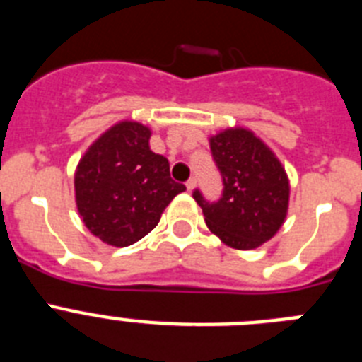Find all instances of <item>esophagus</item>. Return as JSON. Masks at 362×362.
<instances>
[{
	"instance_id": "1",
	"label": "esophagus",
	"mask_w": 362,
	"mask_h": 362,
	"mask_svg": "<svg viewBox=\"0 0 362 362\" xmlns=\"http://www.w3.org/2000/svg\"><path fill=\"white\" fill-rule=\"evenodd\" d=\"M194 188H196V179L190 177V179H188V181H187V190L192 192V190H194Z\"/></svg>"
}]
</instances>
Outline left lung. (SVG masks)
<instances>
[{
    "label": "left lung",
    "instance_id": "8db88e82",
    "mask_svg": "<svg viewBox=\"0 0 362 362\" xmlns=\"http://www.w3.org/2000/svg\"><path fill=\"white\" fill-rule=\"evenodd\" d=\"M210 150L223 179V194L210 203L194 190L204 223L232 248H257L276 235L288 212L286 172L250 130H223L210 137Z\"/></svg>",
    "mask_w": 362,
    "mask_h": 362
}]
</instances>
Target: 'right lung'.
<instances>
[{"mask_svg": "<svg viewBox=\"0 0 362 362\" xmlns=\"http://www.w3.org/2000/svg\"><path fill=\"white\" fill-rule=\"evenodd\" d=\"M150 129L121 121L81 158L74 177L76 204L95 238L129 246L145 238L185 185L170 177L168 159L153 153Z\"/></svg>", "mask_w": 362, "mask_h": 362, "instance_id": "obj_1", "label": "right lung"}]
</instances>
